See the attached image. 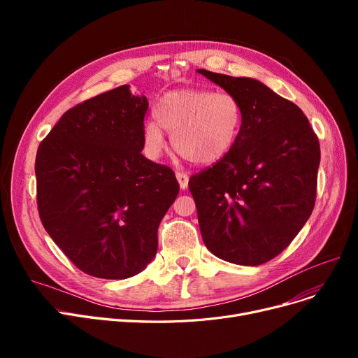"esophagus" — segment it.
<instances>
[{
  "mask_svg": "<svg viewBox=\"0 0 358 358\" xmlns=\"http://www.w3.org/2000/svg\"><path fill=\"white\" fill-rule=\"evenodd\" d=\"M176 176H177L178 182H180V187L182 190H185L187 187H189V174L184 173V171H177Z\"/></svg>",
  "mask_w": 358,
  "mask_h": 358,
  "instance_id": "34e87169",
  "label": "esophagus"
}]
</instances>
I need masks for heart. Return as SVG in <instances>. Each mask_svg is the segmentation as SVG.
Here are the masks:
<instances>
[{"label": "heart", "instance_id": "b5f03b06", "mask_svg": "<svg viewBox=\"0 0 358 358\" xmlns=\"http://www.w3.org/2000/svg\"><path fill=\"white\" fill-rule=\"evenodd\" d=\"M155 117L143 127L150 157L162 152L165 129L180 155L199 165H210L231 152L242 127L243 108L231 92L187 88L165 94L155 108Z\"/></svg>", "mask_w": 358, "mask_h": 358}]
</instances>
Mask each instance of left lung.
<instances>
[{"mask_svg":"<svg viewBox=\"0 0 358 358\" xmlns=\"http://www.w3.org/2000/svg\"><path fill=\"white\" fill-rule=\"evenodd\" d=\"M242 104L239 136L223 159L189 181L204 245L238 266H259L286 250L316 199L321 148L294 103L252 78L197 69Z\"/></svg>","mask_w":358,"mask_h":358,"instance_id":"left-lung-1","label":"left lung"}]
</instances>
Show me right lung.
I'll use <instances>...</instances> for the list:
<instances>
[{"label": "right lung", "mask_w": 358, "mask_h": 358, "mask_svg": "<svg viewBox=\"0 0 358 358\" xmlns=\"http://www.w3.org/2000/svg\"><path fill=\"white\" fill-rule=\"evenodd\" d=\"M148 106L129 85L110 90L64 113L37 149L41 220L94 277L123 280L146 268L180 192L171 168L141 154Z\"/></svg>", "instance_id": "right-lung-1"}]
</instances>
